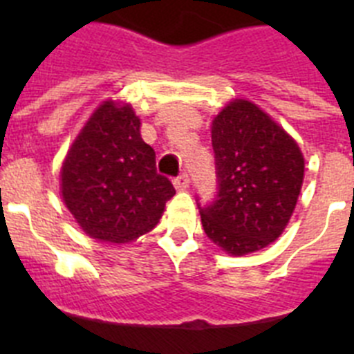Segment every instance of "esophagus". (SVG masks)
<instances>
[{"label": "esophagus", "mask_w": 354, "mask_h": 354, "mask_svg": "<svg viewBox=\"0 0 354 354\" xmlns=\"http://www.w3.org/2000/svg\"><path fill=\"white\" fill-rule=\"evenodd\" d=\"M174 186H175V189H179V192L187 189V187H189V175H187L186 171H183L180 175H177V177L174 179Z\"/></svg>", "instance_id": "34e87169"}]
</instances>
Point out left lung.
Returning a JSON list of instances; mask_svg holds the SVG:
<instances>
[{
    "instance_id": "left-lung-1",
    "label": "left lung",
    "mask_w": 354,
    "mask_h": 354,
    "mask_svg": "<svg viewBox=\"0 0 354 354\" xmlns=\"http://www.w3.org/2000/svg\"><path fill=\"white\" fill-rule=\"evenodd\" d=\"M218 192L200 205L202 227L230 255L273 243L292 216L303 184L298 143L255 104L230 102L212 122Z\"/></svg>"
}]
</instances>
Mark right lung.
<instances>
[{"mask_svg":"<svg viewBox=\"0 0 354 354\" xmlns=\"http://www.w3.org/2000/svg\"><path fill=\"white\" fill-rule=\"evenodd\" d=\"M62 195L90 237L127 243L158 225L175 187L156 170V152L131 106L106 101L68 150Z\"/></svg>","mask_w":354,"mask_h":354,"instance_id":"1","label":"right lung"}]
</instances>
